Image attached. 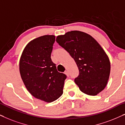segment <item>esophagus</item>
Listing matches in <instances>:
<instances>
[{"label": "esophagus", "instance_id": "34e87169", "mask_svg": "<svg viewBox=\"0 0 125 125\" xmlns=\"http://www.w3.org/2000/svg\"><path fill=\"white\" fill-rule=\"evenodd\" d=\"M64 74H65L67 76H69V72H68L67 71H64Z\"/></svg>", "mask_w": 125, "mask_h": 125}]
</instances>
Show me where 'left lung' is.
<instances>
[{"instance_id":"8db88e82","label":"left lung","mask_w":125,"mask_h":125,"mask_svg":"<svg viewBox=\"0 0 125 125\" xmlns=\"http://www.w3.org/2000/svg\"><path fill=\"white\" fill-rule=\"evenodd\" d=\"M56 41L76 62L79 75L74 82L80 90L93 96L102 91L109 80L110 63L96 40L85 32L71 31L58 36Z\"/></svg>"}]
</instances>
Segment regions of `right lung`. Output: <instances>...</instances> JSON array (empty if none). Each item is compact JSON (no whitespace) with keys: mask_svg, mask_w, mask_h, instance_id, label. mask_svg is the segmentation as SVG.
I'll return each instance as SVG.
<instances>
[{"mask_svg":"<svg viewBox=\"0 0 125 125\" xmlns=\"http://www.w3.org/2000/svg\"><path fill=\"white\" fill-rule=\"evenodd\" d=\"M54 35H44L27 44L19 62L20 74L25 86L36 98L52 102L63 94L66 75L58 72L51 58Z\"/></svg>","mask_w":125,"mask_h":125,"instance_id":"obj_1","label":"right lung"}]
</instances>
